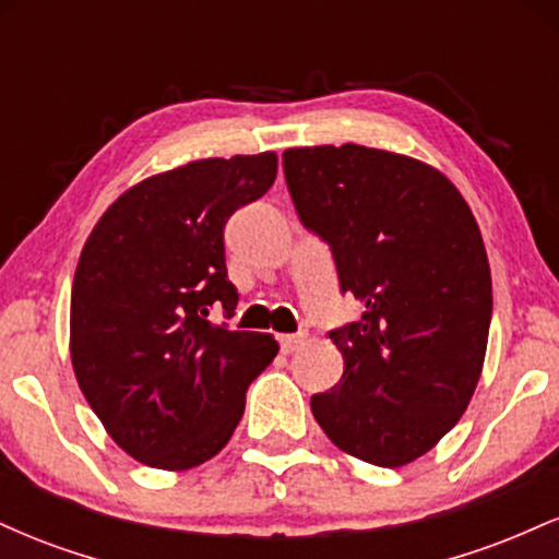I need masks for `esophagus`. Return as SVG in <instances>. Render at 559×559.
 <instances>
[{
	"mask_svg": "<svg viewBox=\"0 0 559 559\" xmlns=\"http://www.w3.org/2000/svg\"><path fill=\"white\" fill-rule=\"evenodd\" d=\"M278 344L284 355H292L294 349H299L305 344V333H284V336H278Z\"/></svg>",
	"mask_w": 559,
	"mask_h": 559,
	"instance_id": "esophagus-1",
	"label": "esophagus"
}]
</instances>
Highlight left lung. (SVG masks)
Instances as JSON below:
<instances>
[{"label":"left lung","mask_w":559,"mask_h":559,"mask_svg":"<svg viewBox=\"0 0 559 559\" xmlns=\"http://www.w3.org/2000/svg\"><path fill=\"white\" fill-rule=\"evenodd\" d=\"M284 173L301 226L365 305L329 333L344 376L312 415L352 457L413 463L452 431L484 368L491 273L476 217L444 173L386 150H286Z\"/></svg>","instance_id":"obj_1"}]
</instances>
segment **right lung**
<instances>
[{"label":"right lung","mask_w":559,"mask_h":559,"mask_svg":"<svg viewBox=\"0 0 559 559\" xmlns=\"http://www.w3.org/2000/svg\"><path fill=\"white\" fill-rule=\"evenodd\" d=\"M275 152L210 157L128 189L83 247L70 297V360L112 441L139 463L189 471L234 436L278 344L213 325L234 316L228 217L271 189Z\"/></svg>","instance_id":"1"}]
</instances>
